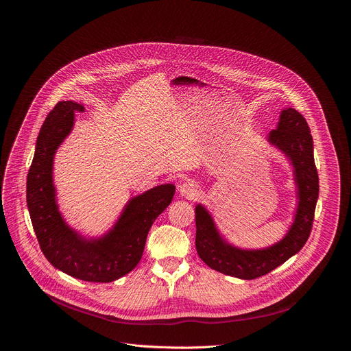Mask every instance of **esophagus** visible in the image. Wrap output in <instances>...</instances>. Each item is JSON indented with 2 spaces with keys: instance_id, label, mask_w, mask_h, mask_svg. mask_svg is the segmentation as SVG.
Listing matches in <instances>:
<instances>
[{
  "instance_id": "obj_1",
  "label": "esophagus",
  "mask_w": 351,
  "mask_h": 351,
  "mask_svg": "<svg viewBox=\"0 0 351 351\" xmlns=\"http://www.w3.org/2000/svg\"><path fill=\"white\" fill-rule=\"evenodd\" d=\"M179 193L183 196V197H186V199H189V200H192V199H196L197 196H199V186H197V183L195 182V180H185L182 183V185L179 186Z\"/></svg>"
}]
</instances>
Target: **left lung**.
I'll list each match as a JSON object with an SVG mask.
<instances>
[{
  "mask_svg": "<svg viewBox=\"0 0 351 351\" xmlns=\"http://www.w3.org/2000/svg\"><path fill=\"white\" fill-rule=\"evenodd\" d=\"M269 141L282 149L294 168L299 206L289 233L283 241L265 250H241L223 242L210 215L196 206V250L210 269L233 278L252 280L265 276L296 254L310 236L319 197V175L313 156V139L304 117L296 109L282 110L280 122Z\"/></svg>",
  "mask_w": 351,
  "mask_h": 351,
  "instance_id": "left-lung-1",
  "label": "left lung"
}]
</instances>
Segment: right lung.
I'll use <instances>...</instances> for the list:
<instances>
[{"mask_svg": "<svg viewBox=\"0 0 351 351\" xmlns=\"http://www.w3.org/2000/svg\"><path fill=\"white\" fill-rule=\"evenodd\" d=\"M81 109L77 102L61 101L45 118L27 176V205L40 247L53 267L85 282L109 283L136 267L147 232L169 206L175 186L160 185L129 200L114 229L97 241H85L68 228L55 202L52 160L71 132L73 112Z\"/></svg>", "mask_w": 351, "mask_h": 351, "instance_id": "add662e5", "label": "right lung"}]
</instances>
